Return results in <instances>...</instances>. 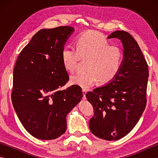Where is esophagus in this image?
<instances>
[{"label": "esophagus", "instance_id": "obj_1", "mask_svg": "<svg viewBox=\"0 0 158 158\" xmlns=\"http://www.w3.org/2000/svg\"><path fill=\"white\" fill-rule=\"evenodd\" d=\"M82 92H83V98L85 100V99H86V98H85V94H86L87 91H86L85 89H82Z\"/></svg>", "mask_w": 158, "mask_h": 158}]
</instances>
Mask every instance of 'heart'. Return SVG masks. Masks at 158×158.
<instances>
[{"instance_id": "b5f03b06", "label": "heart", "mask_w": 158, "mask_h": 158, "mask_svg": "<svg viewBox=\"0 0 158 158\" xmlns=\"http://www.w3.org/2000/svg\"><path fill=\"white\" fill-rule=\"evenodd\" d=\"M76 49L64 47L61 59L69 72L75 70L81 59H87L85 69L70 77L73 84L88 88L94 83L110 82L119 72L123 62V53L119 48L110 46L109 42L98 32L88 31L80 35L75 41Z\"/></svg>"}]
</instances>
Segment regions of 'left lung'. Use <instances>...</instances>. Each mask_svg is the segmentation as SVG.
<instances>
[{"mask_svg": "<svg viewBox=\"0 0 158 158\" xmlns=\"http://www.w3.org/2000/svg\"><path fill=\"white\" fill-rule=\"evenodd\" d=\"M117 38L123 47L122 67L107 85L86 94L94 107L89 126L93 135L106 140L127 135L145 109L148 65L138 43L128 32L117 31L108 39Z\"/></svg>", "mask_w": 158, "mask_h": 158, "instance_id": "obj_1", "label": "left lung"}]
</instances>
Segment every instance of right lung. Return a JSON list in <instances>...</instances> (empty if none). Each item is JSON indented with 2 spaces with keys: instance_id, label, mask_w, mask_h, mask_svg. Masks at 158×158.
I'll use <instances>...</instances> for the list:
<instances>
[{
  "instance_id": "add662e5",
  "label": "right lung",
  "mask_w": 158,
  "mask_h": 158,
  "mask_svg": "<svg viewBox=\"0 0 158 158\" xmlns=\"http://www.w3.org/2000/svg\"><path fill=\"white\" fill-rule=\"evenodd\" d=\"M74 28L41 29L20 52L13 70L11 100L24 128L36 139L52 140L66 130V115L83 97L81 87L60 90L69 81L62 50Z\"/></svg>"
}]
</instances>
